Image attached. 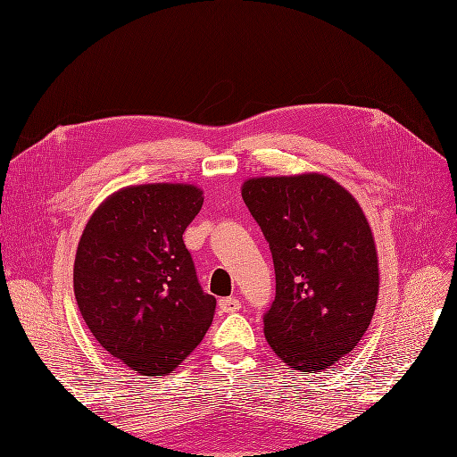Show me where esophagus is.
I'll return each mask as SVG.
<instances>
[{
  "label": "esophagus",
  "mask_w": 457,
  "mask_h": 457,
  "mask_svg": "<svg viewBox=\"0 0 457 457\" xmlns=\"http://www.w3.org/2000/svg\"><path fill=\"white\" fill-rule=\"evenodd\" d=\"M219 307L222 313H235V311L241 309V302H238V298L235 296H229V298L219 300Z\"/></svg>",
  "instance_id": "1"
}]
</instances>
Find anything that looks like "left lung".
Instances as JSON below:
<instances>
[{
	"instance_id": "left-lung-1",
	"label": "left lung",
	"mask_w": 457,
	"mask_h": 457,
	"mask_svg": "<svg viewBox=\"0 0 457 457\" xmlns=\"http://www.w3.org/2000/svg\"><path fill=\"white\" fill-rule=\"evenodd\" d=\"M241 195L274 259L265 337L289 369L322 372L361 341L378 303L367 216L350 190L320 172L248 178Z\"/></svg>"
}]
</instances>
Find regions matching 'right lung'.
<instances>
[{"instance_id":"add662e5","label":"right lung","mask_w":457,"mask_h":457,"mask_svg":"<svg viewBox=\"0 0 457 457\" xmlns=\"http://www.w3.org/2000/svg\"><path fill=\"white\" fill-rule=\"evenodd\" d=\"M204 190L192 183L118 188L81 233L74 295L92 337L140 376H166L207 333L216 300L205 295L183 231Z\"/></svg>"}]
</instances>
